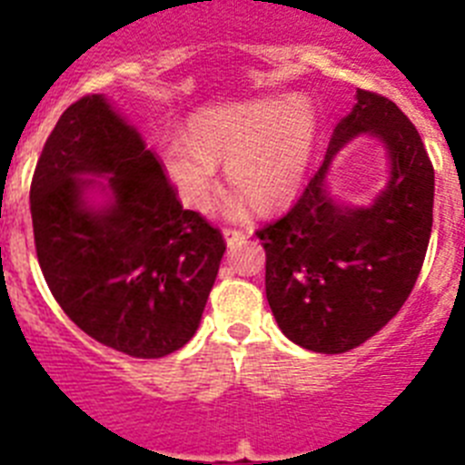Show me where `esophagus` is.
<instances>
[{"instance_id": "34e87169", "label": "esophagus", "mask_w": 465, "mask_h": 465, "mask_svg": "<svg viewBox=\"0 0 465 465\" xmlns=\"http://www.w3.org/2000/svg\"><path fill=\"white\" fill-rule=\"evenodd\" d=\"M223 237H225V244L228 246H237L246 240V235L242 232V230H232V228H225Z\"/></svg>"}]
</instances>
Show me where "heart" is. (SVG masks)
<instances>
[{"mask_svg":"<svg viewBox=\"0 0 465 465\" xmlns=\"http://www.w3.org/2000/svg\"><path fill=\"white\" fill-rule=\"evenodd\" d=\"M316 142L319 111L310 97H262L193 114L188 137L160 142V163L179 197L197 212L212 209L219 191L216 163H225L228 182L242 191L230 197L225 213L242 219L246 197L261 209L289 203L310 172Z\"/></svg>","mask_w":465,"mask_h":465,"instance_id":"heart-1","label":"heart"}]
</instances>
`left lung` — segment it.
Returning a JSON list of instances; mask_svg holds the SVG:
<instances>
[{
    "label": "left lung",
    "mask_w": 465,
    "mask_h": 465,
    "mask_svg": "<svg viewBox=\"0 0 465 465\" xmlns=\"http://www.w3.org/2000/svg\"><path fill=\"white\" fill-rule=\"evenodd\" d=\"M361 134L385 149L390 176L371 205H349L327 186L331 158ZM435 174L410 118L381 94L356 90L326 158L286 216L256 232L265 293L291 342L344 354L391 322L419 277L433 225Z\"/></svg>",
    "instance_id": "left-lung-1"
}]
</instances>
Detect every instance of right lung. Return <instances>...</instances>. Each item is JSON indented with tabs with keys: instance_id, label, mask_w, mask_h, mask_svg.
Returning <instances> with one entry per match:
<instances>
[{
	"instance_id": "right-lung-1",
	"label": "right lung",
	"mask_w": 465,
	"mask_h": 465,
	"mask_svg": "<svg viewBox=\"0 0 465 465\" xmlns=\"http://www.w3.org/2000/svg\"><path fill=\"white\" fill-rule=\"evenodd\" d=\"M36 258L64 314L106 347L160 359L195 335L225 242L183 209L104 94L53 127L30 188Z\"/></svg>"
}]
</instances>
